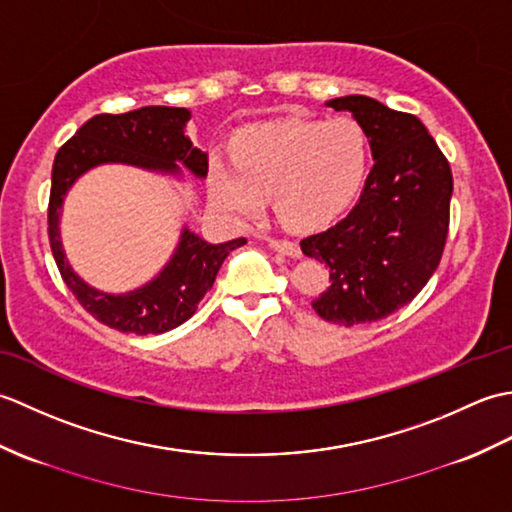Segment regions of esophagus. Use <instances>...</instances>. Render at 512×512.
Masks as SVG:
<instances>
[{"instance_id":"obj_1","label":"esophagus","mask_w":512,"mask_h":512,"mask_svg":"<svg viewBox=\"0 0 512 512\" xmlns=\"http://www.w3.org/2000/svg\"><path fill=\"white\" fill-rule=\"evenodd\" d=\"M268 246L273 248V250H277V253H281V255H288V257H301V248H299V244H295V242H290V239H268Z\"/></svg>"}]
</instances>
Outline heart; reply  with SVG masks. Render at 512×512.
Wrapping results in <instances>:
<instances>
[{
	"label": "heart",
	"instance_id": "obj_1",
	"mask_svg": "<svg viewBox=\"0 0 512 512\" xmlns=\"http://www.w3.org/2000/svg\"><path fill=\"white\" fill-rule=\"evenodd\" d=\"M367 162V134L352 118H288L244 129L235 143V165L211 162L209 187L213 200L237 215H257L273 198L281 222L310 231L354 202Z\"/></svg>",
	"mask_w": 512,
	"mask_h": 512
}]
</instances>
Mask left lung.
<instances>
[{
    "label": "left lung",
    "instance_id": "1",
    "mask_svg": "<svg viewBox=\"0 0 512 512\" xmlns=\"http://www.w3.org/2000/svg\"><path fill=\"white\" fill-rule=\"evenodd\" d=\"M365 129L374 167L354 209L328 231L301 239L303 255L330 268V286L312 301L339 325L389 317L427 286L449 233L453 176L416 116L369 96L328 101Z\"/></svg>",
    "mask_w": 512,
    "mask_h": 512
}]
</instances>
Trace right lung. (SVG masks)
Instances as JSON below:
<instances>
[{
    "mask_svg": "<svg viewBox=\"0 0 512 512\" xmlns=\"http://www.w3.org/2000/svg\"><path fill=\"white\" fill-rule=\"evenodd\" d=\"M189 118L191 112L184 107L162 105L140 107L127 114H96L76 129L54 158L48 204V237L54 262L76 301L96 321L118 332L162 334L191 319L228 253L244 246L246 239L209 244L184 226L178 248L156 279L125 295H110L85 284L65 259L59 237L61 204L76 178L105 162H123L162 173H180L178 165H184L193 176L206 178L209 156L193 147L184 134Z\"/></svg>",
    "mask_w": 512,
    "mask_h": 512,
    "instance_id": "right-lung-1",
    "label": "right lung"
}]
</instances>
